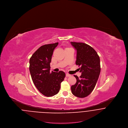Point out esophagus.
<instances>
[{
  "mask_svg": "<svg viewBox=\"0 0 128 128\" xmlns=\"http://www.w3.org/2000/svg\"><path fill=\"white\" fill-rule=\"evenodd\" d=\"M66 77H70V76H71V75L69 74L68 73H67V74H66Z\"/></svg>",
  "mask_w": 128,
  "mask_h": 128,
  "instance_id": "obj_1",
  "label": "esophagus"
}]
</instances>
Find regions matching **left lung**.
I'll use <instances>...</instances> for the list:
<instances>
[{
    "instance_id": "left-lung-1",
    "label": "left lung",
    "mask_w": 128,
    "mask_h": 128,
    "mask_svg": "<svg viewBox=\"0 0 128 128\" xmlns=\"http://www.w3.org/2000/svg\"><path fill=\"white\" fill-rule=\"evenodd\" d=\"M77 50L76 64L80 66L82 73L79 78L74 75L76 83L71 87L74 96L84 98L89 95L94 89L100 75L101 68L99 56L96 50L89 45L83 43L70 42Z\"/></svg>"
}]
</instances>
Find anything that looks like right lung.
I'll use <instances>...</instances> for the list:
<instances>
[{"instance_id":"add662e5","label":"right lung","mask_w":128,"mask_h":128,"mask_svg":"<svg viewBox=\"0 0 128 128\" xmlns=\"http://www.w3.org/2000/svg\"><path fill=\"white\" fill-rule=\"evenodd\" d=\"M58 44L41 46L32 56L29 61V70L32 82L38 91L47 97L54 96L58 92L61 82L65 77V73L62 71L50 72L53 51Z\"/></svg>"}]
</instances>
